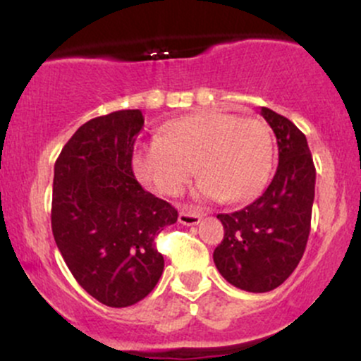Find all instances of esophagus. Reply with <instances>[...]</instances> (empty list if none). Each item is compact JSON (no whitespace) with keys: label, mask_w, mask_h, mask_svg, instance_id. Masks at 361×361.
Listing matches in <instances>:
<instances>
[{"label":"esophagus","mask_w":361,"mask_h":361,"mask_svg":"<svg viewBox=\"0 0 361 361\" xmlns=\"http://www.w3.org/2000/svg\"><path fill=\"white\" fill-rule=\"evenodd\" d=\"M178 221L185 224V226H197V224L202 221V215L198 212H186V210H181Z\"/></svg>","instance_id":"esophagus-1"}]
</instances>
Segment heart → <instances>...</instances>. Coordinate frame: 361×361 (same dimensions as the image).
Returning <instances> with one entry per match:
<instances>
[{
    "label": "heart",
    "mask_w": 361,
    "mask_h": 361,
    "mask_svg": "<svg viewBox=\"0 0 361 361\" xmlns=\"http://www.w3.org/2000/svg\"><path fill=\"white\" fill-rule=\"evenodd\" d=\"M273 135L259 117L205 110L171 122L163 135L140 146L134 171L154 192L176 197L197 169L200 200L250 202L273 171Z\"/></svg>",
    "instance_id": "obj_1"
}]
</instances>
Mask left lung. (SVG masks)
<instances>
[{"label":"left lung","mask_w":361,"mask_h":361,"mask_svg":"<svg viewBox=\"0 0 361 361\" xmlns=\"http://www.w3.org/2000/svg\"><path fill=\"white\" fill-rule=\"evenodd\" d=\"M261 115L275 132L279 166L252 204L217 215L224 239L214 251V263L224 279L255 293L280 287L299 264L307 246L316 188V168L305 135L267 106H261Z\"/></svg>","instance_id":"1"}]
</instances>
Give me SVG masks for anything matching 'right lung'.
<instances>
[{
  "instance_id": "right-lung-1",
  "label": "right lung",
  "mask_w": 361,
  "mask_h": 361,
  "mask_svg": "<svg viewBox=\"0 0 361 361\" xmlns=\"http://www.w3.org/2000/svg\"><path fill=\"white\" fill-rule=\"evenodd\" d=\"M140 110H118L74 132L54 166L52 234L69 271L91 297L128 307L164 270L156 235L178 210L146 192L132 171Z\"/></svg>"
}]
</instances>
